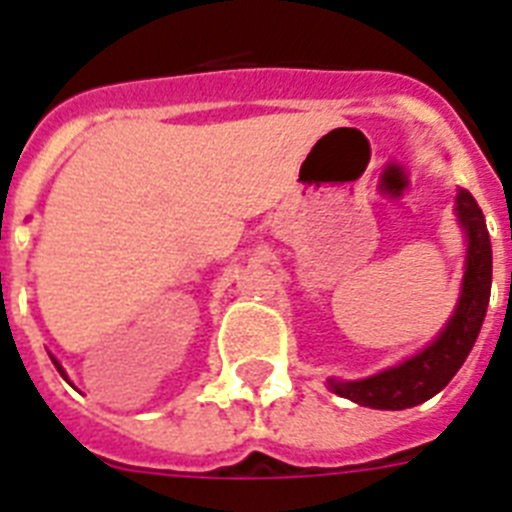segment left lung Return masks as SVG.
<instances>
[{"label":"left lung","mask_w":512,"mask_h":512,"mask_svg":"<svg viewBox=\"0 0 512 512\" xmlns=\"http://www.w3.org/2000/svg\"><path fill=\"white\" fill-rule=\"evenodd\" d=\"M455 216L466 231L468 247L461 296L448 325L427 349L409 356L406 362L382 369L364 380H330L328 385L333 393L369 409L401 411L429 401L463 367L487 315L489 291H492V244H489L482 208L476 205L474 195L468 190H461L455 197Z\"/></svg>","instance_id":"8db88e82"}]
</instances>
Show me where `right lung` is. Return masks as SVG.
<instances>
[{
	"instance_id": "1",
	"label": "right lung",
	"mask_w": 512,
	"mask_h": 512,
	"mask_svg": "<svg viewBox=\"0 0 512 512\" xmlns=\"http://www.w3.org/2000/svg\"><path fill=\"white\" fill-rule=\"evenodd\" d=\"M51 362H54V367H57V369H59V372H62V375H64V369H62V364H59V362H57V359H54V356H51Z\"/></svg>"
}]
</instances>
